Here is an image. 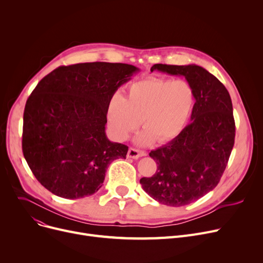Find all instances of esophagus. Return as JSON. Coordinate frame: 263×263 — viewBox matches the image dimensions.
Wrapping results in <instances>:
<instances>
[{
	"mask_svg": "<svg viewBox=\"0 0 263 263\" xmlns=\"http://www.w3.org/2000/svg\"><path fill=\"white\" fill-rule=\"evenodd\" d=\"M144 156H146V153L143 150L130 148L128 151V158H131V159H139L140 157H144Z\"/></svg>",
	"mask_w": 263,
	"mask_h": 263,
	"instance_id": "esophagus-1",
	"label": "esophagus"
}]
</instances>
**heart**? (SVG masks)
<instances>
[{
	"label": "heart",
	"mask_w": 263,
	"mask_h": 263,
	"mask_svg": "<svg viewBox=\"0 0 263 263\" xmlns=\"http://www.w3.org/2000/svg\"><path fill=\"white\" fill-rule=\"evenodd\" d=\"M194 105V92L185 81L148 78L134 82L126 98L116 95L107 110L110 132L119 141L140 127L137 143L147 145L155 139L166 142L182 131Z\"/></svg>",
	"instance_id": "b5f03b06"
}]
</instances>
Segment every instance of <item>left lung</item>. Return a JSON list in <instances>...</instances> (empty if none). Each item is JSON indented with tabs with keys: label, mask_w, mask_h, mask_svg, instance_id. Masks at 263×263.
<instances>
[{
	"label": "left lung",
	"mask_w": 263,
	"mask_h": 263,
	"mask_svg": "<svg viewBox=\"0 0 263 263\" xmlns=\"http://www.w3.org/2000/svg\"><path fill=\"white\" fill-rule=\"evenodd\" d=\"M150 70L184 77L195 103L187 126L170 143L150 151L157 172L140 182L160 203L186 205L212 191L227 166L236 136L231 98L218 79L200 66L156 64Z\"/></svg>",
	"instance_id": "8db88e82"
}]
</instances>
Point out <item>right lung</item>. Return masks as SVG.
Returning <instances> with one entry per match:
<instances>
[{"label": "right lung", "instance_id": "add662e5", "mask_svg": "<svg viewBox=\"0 0 263 263\" xmlns=\"http://www.w3.org/2000/svg\"><path fill=\"white\" fill-rule=\"evenodd\" d=\"M140 69L121 63L61 66L41 80L26 101L22 151L37 180L54 195H92L128 146L110 142L106 114L116 90Z\"/></svg>", "mask_w": 263, "mask_h": 263}]
</instances>
